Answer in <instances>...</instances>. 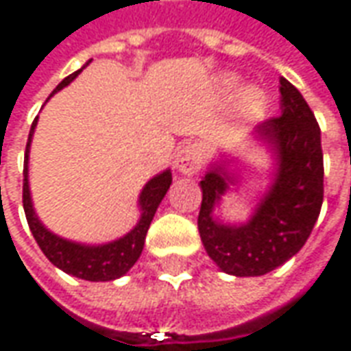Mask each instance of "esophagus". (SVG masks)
Returning a JSON list of instances; mask_svg holds the SVG:
<instances>
[{
    "label": "esophagus",
    "instance_id": "obj_1",
    "mask_svg": "<svg viewBox=\"0 0 351 351\" xmlns=\"http://www.w3.org/2000/svg\"><path fill=\"white\" fill-rule=\"evenodd\" d=\"M202 164H204V156H202V147L199 143H185L176 154V168L185 176L199 173Z\"/></svg>",
    "mask_w": 351,
    "mask_h": 351
}]
</instances>
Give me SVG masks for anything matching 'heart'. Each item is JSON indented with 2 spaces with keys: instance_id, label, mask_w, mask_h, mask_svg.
<instances>
[{
  "instance_id": "1",
  "label": "heart",
  "mask_w": 351,
  "mask_h": 351,
  "mask_svg": "<svg viewBox=\"0 0 351 351\" xmlns=\"http://www.w3.org/2000/svg\"><path fill=\"white\" fill-rule=\"evenodd\" d=\"M227 88H235L237 80L227 78ZM265 108V95L258 88H246L239 97V112L245 118H258Z\"/></svg>"
}]
</instances>
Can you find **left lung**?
<instances>
[{
    "instance_id": "obj_1",
    "label": "left lung",
    "mask_w": 351,
    "mask_h": 351,
    "mask_svg": "<svg viewBox=\"0 0 351 351\" xmlns=\"http://www.w3.org/2000/svg\"><path fill=\"white\" fill-rule=\"evenodd\" d=\"M281 114L256 128L254 137L273 151L277 160L269 191L252 217L241 223H221L214 217L229 185H235L223 166H212L200 181L202 204L199 233L208 256L221 271L235 277H258L273 271L306 245L323 204L321 130L302 93L281 78Z\"/></svg>"
}]
</instances>
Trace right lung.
I'll return each mask as SVG.
<instances>
[{"label": "right lung", "instance_id": "right-lung-1", "mask_svg": "<svg viewBox=\"0 0 351 351\" xmlns=\"http://www.w3.org/2000/svg\"><path fill=\"white\" fill-rule=\"evenodd\" d=\"M89 62V60H88ZM86 62V64H88ZM82 70L70 74L60 82L57 89L51 93L55 95L59 89L69 86L72 80L78 76ZM38 124V116L32 122L28 143H26V154H24V183H23V206L28 226L32 231L34 239L42 252L47 256L53 265H57L69 275H74L84 281H114L122 277L134 267V263L139 260L143 252L145 237L149 231L152 217L156 214V208L168 193L171 185V171L164 170L158 176H154L141 191L139 195V208H141V217L137 226L128 233V235L116 239L112 243L106 245H82V243H72L62 237L51 233L47 227L38 219L32 206V197H30V187H28V152H30V143H32L34 130Z\"/></svg>", "mask_w": 351, "mask_h": 351}]
</instances>
